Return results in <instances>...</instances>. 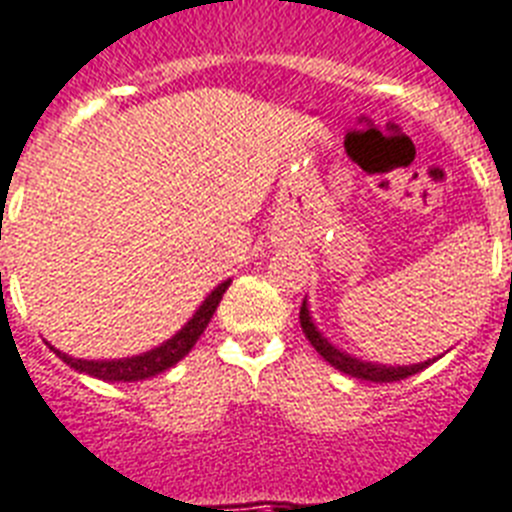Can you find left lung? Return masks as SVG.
Segmentation results:
<instances>
[{
	"instance_id": "obj_1",
	"label": "left lung",
	"mask_w": 512,
	"mask_h": 512,
	"mask_svg": "<svg viewBox=\"0 0 512 512\" xmlns=\"http://www.w3.org/2000/svg\"><path fill=\"white\" fill-rule=\"evenodd\" d=\"M301 327L303 332H306L308 342L314 345L316 353H319L329 366H335L337 371L348 374V377L363 379V382H400V379L413 377L418 371H424L429 363L437 361V358H429V361L411 363V366H384V363L363 361V358L350 356V353H345V350H340L337 345H332V342L319 332V327L314 324V316L308 311V301H303L301 306Z\"/></svg>"
}]
</instances>
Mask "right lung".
I'll list each match as a JSON object with an SVG mask.
<instances>
[{
  "mask_svg": "<svg viewBox=\"0 0 512 512\" xmlns=\"http://www.w3.org/2000/svg\"><path fill=\"white\" fill-rule=\"evenodd\" d=\"M232 280L219 282L214 290L204 298V303L196 308V314L190 316L188 322L183 324V329H177L175 335L170 337L162 345H156V348L146 350L141 356H130V358H109V361H86V358H73L57 350L54 345L49 348L57 353L62 361L70 366V369L80 371V374H88V377L104 379V382H141V379L156 377V374H162V371L172 369L177 361H183L185 356L190 353V348L196 345V340L204 335V329L209 327L211 316L217 311L219 301H222V295L230 287Z\"/></svg>",
  "mask_w": 512,
  "mask_h": 512,
  "instance_id": "right-lung-1",
  "label": "right lung"
}]
</instances>
